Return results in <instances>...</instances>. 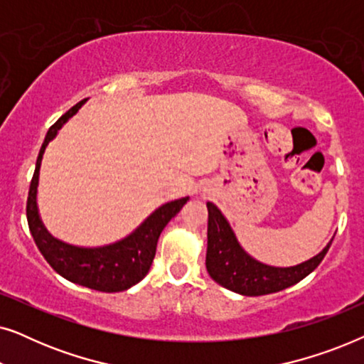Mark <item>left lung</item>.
<instances>
[{"instance_id": "obj_1", "label": "left lung", "mask_w": 364, "mask_h": 364, "mask_svg": "<svg viewBox=\"0 0 364 364\" xmlns=\"http://www.w3.org/2000/svg\"><path fill=\"white\" fill-rule=\"evenodd\" d=\"M207 272L218 285L245 296L277 293L310 275L325 258L331 242L316 257L295 267H270L257 262L243 250L222 212L207 202Z\"/></svg>"}]
</instances>
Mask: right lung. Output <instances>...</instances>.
<instances>
[{
	"instance_id": "right-lung-1",
	"label": "right lung",
	"mask_w": 364,
	"mask_h": 364,
	"mask_svg": "<svg viewBox=\"0 0 364 364\" xmlns=\"http://www.w3.org/2000/svg\"><path fill=\"white\" fill-rule=\"evenodd\" d=\"M84 102H86V99L73 106L66 114H63L56 124L49 127L46 137H44L43 146L39 149L31 186H29L26 203L28 225L39 252L43 253L49 265L66 280L97 291H124L147 275L154 257H156L157 240L161 237L164 227L171 222L172 217H176L181 212V208L187 203L188 197L164 203L156 212H152L131 235L116 243H111V245L82 248L69 245V243L54 238L44 228L38 213L36 193L39 167H41L43 154L46 151L48 144L58 136L59 129L81 109Z\"/></svg>"
}]
</instances>
